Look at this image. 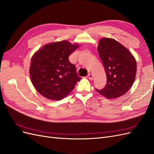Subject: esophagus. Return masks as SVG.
Returning a JSON list of instances; mask_svg holds the SVG:
<instances>
[{"mask_svg": "<svg viewBox=\"0 0 154 154\" xmlns=\"http://www.w3.org/2000/svg\"><path fill=\"white\" fill-rule=\"evenodd\" d=\"M87 78H88L89 79V80H92V79H93V75H92V74H91V73H89L87 75Z\"/></svg>", "mask_w": 154, "mask_h": 154, "instance_id": "obj_1", "label": "esophagus"}]
</instances>
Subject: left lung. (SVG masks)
I'll return each mask as SVG.
<instances>
[{
  "label": "left lung",
  "mask_w": 154,
  "mask_h": 154,
  "mask_svg": "<svg viewBox=\"0 0 154 154\" xmlns=\"http://www.w3.org/2000/svg\"><path fill=\"white\" fill-rule=\"evenodd\" d=\"M106 76L105 88L97 92L108 99L124 95L133 85L137 71L136 59L123 45L112 38H101L97 46Z\"/></svg>",
  "instance_id": "left-lung-1"
}]
</instances>
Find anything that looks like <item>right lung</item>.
<instances>
[{
    "mask_svg": "<svg viewBox=\"0 0 154 154\" xmlns=\"http://www.w3.org/2000/svg\"><path fill=\"white\" fill-rule=\"evenodd\" d=\"M78 48L63 40L44 45L33 54L29 68L32 85L40 94L51 100H60L81 80L69 56Z\"/></svg>",
    "mask_w": 154,
    "mask_h": 154,
    "instance_id": "1",
    "label": "right lung"
}]
</instances>
